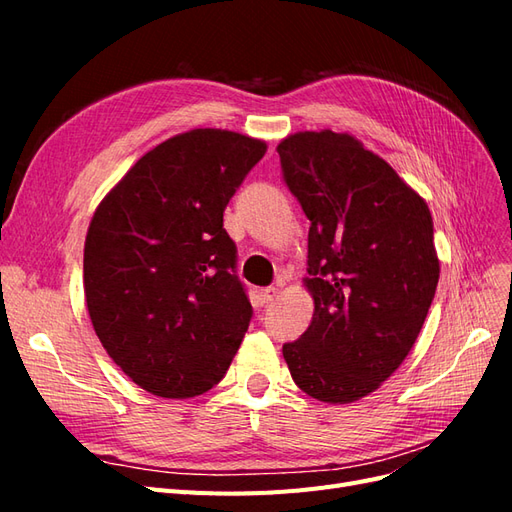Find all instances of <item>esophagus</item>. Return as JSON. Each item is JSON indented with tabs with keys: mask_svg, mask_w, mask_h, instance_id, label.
Segmentation results:
<instances>
[{
	"mask_svg": "<svg viewBox=\"0 0 512 512\" xmlns=\"http://www.w3.org/2000/svg\"><path fill=\"white\" fill-rule=\"evenodd\" d=\"M277 294H280V290H277V288H262L258 292V299H260L262 305H269V303H273L277 299Z\"/></svg>",
	"mask_w": 512,
	"mask_h": 512,
	"instance_id": "1",
	"label": "esophagus"
}]
</instances>
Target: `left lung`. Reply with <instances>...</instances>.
Instances as JSON below:
<instances>
[{
  "label": "left lung",
  "instance_id": "1",
  "mask_svg": "<svg viewBox=\"0 0 512 512\" xmlns=\"http://www.w3.org/2000/svg\"><path fill=\"white\" fill-rule=\"evenodd\" d=\"M309 220L314 318L282 352L309 397L350 404L404 363L436 294L440 262L425 200L350 134L299 132L277 145Z\"/></svg>",
  "mask_w": 512,
  "mask_h": 512
}]
</instances>
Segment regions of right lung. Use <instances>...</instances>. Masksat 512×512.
I'll list each match as a JSON object with an SVG mask.
<instances>
[{
	"label": "right lung",
	"mask_w": 512,
	"mask_h": 512,
	"mask_svg": "<svg viewBox=\"0 0 512 512\" xmlns=\"http://www.w3.org/2000/svg\"><path fill=\"white\" fill-rule=\"evenodd\" d=\"M267 145L200 128L138 160L91 218L83 282L108 356L168 399L218 384L250 327L224 209Z\"/></svg>",
	"instance_id": "obj_1"
}]
</instances>
